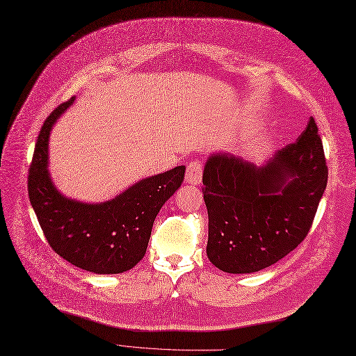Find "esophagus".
Masks as SVG:
<instances>
[{"label":"esophagus","instance_id":"obj_1","mask_svg":"<svg viewBox=\"0 0 356 356\" xmlns=\"http://www.w3.org/2000/svg\"><path fill=\"white\" fill-rule=\"evenodd\" d=\"M203 164L200 160H192L186 167V183L199 184L202 180Z\"/></svg>","mask_w":356,"mask_h":356}]
</instances>
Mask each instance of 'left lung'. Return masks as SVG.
Listing matches in <instances>:
<instances>
[{"label":"left lung","instance_id":"left-lung-1","mask_svg":"<svg viewBox=\"0 0 356 356\" xmlns=\"http://www.w3.org/2000/svg\"><path fill=\"white\" fill-rule=\"evenodd\" d=\"M326 184L327 165L314 118L297 141L261 167L227 153L209 157L202 192L209 215L211 263L232 274L275 264L307 236Z\"/></svg>","mask_w":356,"mask_h":356}]
</instances>
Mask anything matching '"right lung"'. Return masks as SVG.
Returning <instances> with one entry per match:
<instances>
[{
    "mask_svg": "<svg viewBox=\"0 0 356 356\" xmlns=\"http://www.w3.org/2000/svg\"><path fill=\"white\" fill-rule=\"evenodd\" d=\"M60 104L37 137L29 170V197L51 250L70 264L97 274H118L144 257L154 219L184 179V165L147 177L115 199L99 204L62 196L47 172L53 124L73 102Z\"/></svg>",
    "mask_w": 356,
    "mask_h": 356,
    "instance_id": "add662e5",
    "label": "right lung"
}]
</instances>
